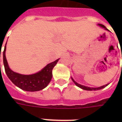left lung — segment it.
Wrapping results in <instances>:
<instances>
[{"instance_id": "1", "label": "left lung", "mask_w": 122, "mask_h": 122, "mask_svg": "<svg viewBox=\"0 0 122 122\" xmlns=\"http://www.w3.org/2000/svg\"><path fill=\"white\" fill-rule=\"evenodd\" d=\"M98 25H99L100 26H101V27L104 28V29L106 30H108L107 29V28H106L105 27L104 25H102V24H98ZM71 79H72L73 81L74 82L76 86H78V87H80V88L83 89V90H86V91H97V90H99V89H103V88H104V87H106V86H107V85H108V84H106V85H102V86H101V87H87V86H84V85H80V84H79V83H76V81H75V80H73L72 78H71Z\"/></svg>"}]
</instances>
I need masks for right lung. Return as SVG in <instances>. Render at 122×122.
Masks as SVG:
<instances>
[{
  "mask_svg": "<svg viewBox=\"0 0 122 122\" xmlns=\"http://www.w3.org/2000/svg\"><path fill=\"white\" fill-rule=\"evenodd\" d=\"M5 49L6 46H5L3 52V61L5 71L7 76L14 85L22 90L30 92L41 91L47 86L52 76V69L56 65L59 59L48 64L41 71L37 73L25 75L14 72L9 68L5 54Z\"/></svg>",
  "mask_w": 122,
  "mask_h": 122,
  "instance_id": "right-lung-1",
  "label": "right lung"
}]
</instances>
